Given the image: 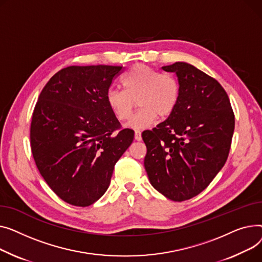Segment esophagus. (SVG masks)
Here are the masks:
<instances>
[{
    "label": "esophagus",
    "mask_w": 262,
    "mask_h": 262,
    "mask_svg": "<svg viewBox=\"0 0 262 262\" xmlns=\"http://www.w3.org/2000/svg\"><path fill=\"white\" fill-rule=\"evenodd\" d=\"M134 138H135L136 141H138V142L142 141V132H141L140 130H135V132H134Z\"/></svg>",
    "instance_id": "34e87169"
}]
</instances>
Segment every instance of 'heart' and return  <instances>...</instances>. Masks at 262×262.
Returning <instances> with one entry per match:
<instances>
[{
    "mask_svg": "<svg viewBox=\"0 0 262 262\" xmlns=\"http://www.w3.org/2000/svg\"><path fill=\"white\" fill-rule=\"evenodd\" d=\"M122 90L111 89L106 93V103L119 121L129 119L137 104L141 109L130 119L128 127L149 128L158 115H171L180 99V84L174 76L149 67L137 64L121 79Z\"/></svg>",
    "mask_w": 262,
    "mask_h": 262,
    "instance_id": "heart-1",
    "label": "heart"
}]
</instances>
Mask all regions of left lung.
Here are the masks:
<instances>
[{"label": "left lung", "mask_w": 262, "mask_h": 262, "mask_svg": "<svg viewBox=\"0 0 262 262\" xmlns=\"http://www.w3.org/2000/svg\"><path fill=\"white\" fill-rule=\"evenodd\" d=\"M176 73L180 99L171 115L143 132L144 165L151 185L176 202L202 192L224 166L235 115L222 85L186 62L162 68Z\"/></svg>", "instance_id": "1"}]
</instances>
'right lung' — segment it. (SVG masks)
I'll use <instances>...</instances> for the list:
<instances>
[{"instance_id":"obj_1","label":"right lung","mask_w":262,"mask_h":262,"mask_svg":"<svg viewBox=\"0 0 262 262\" xmlns=\"http://www.w3.org/2000/svg\"><path fill=\"white\" fill-rule=\"evenodd\" d=\"M122 67L72 66L45 84L30 124V147L52 190L74 206H90L110 185L116 162L132 144L106 103Z\"/></svg>"}]
</instances>
